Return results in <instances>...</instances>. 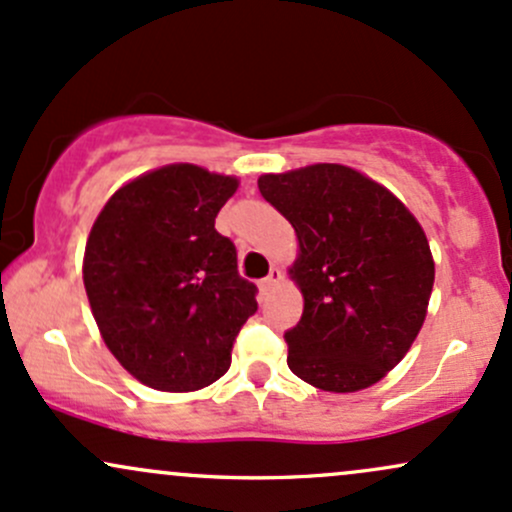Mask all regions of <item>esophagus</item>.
<instances>
[{
  "label": "esophagus",
  "mask_w": 512,
  "mask_h": 512,
  "mask_svg": "<svg viewBox=\"0 0 512 512\" xmlns=\"http://www.w3.org/2000/svg\"><path fill=\"white\" fill-rule=\"evenodd\" d=\"M280 280H283V273H280V268H271V273H268V276L263 278L261 283H258V290H261V295L271 293V290L276 288Z\"/></svg>",
  "instance_id": "obj_1"
}]
</instances>
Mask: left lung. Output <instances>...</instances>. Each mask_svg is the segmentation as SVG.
<instances>
[{"label":"left lung","mask_w":512,"mask_h":512,"mask_svg":"<svg viewBox=\"0 0 512 512\" xmlns=\"http://www.w3.org/2000/svg\"><path fill=\"white\" fill-rule=\"evenodd\" d=\"M258 190L293 224L302 293L288 366L327 393H356L388 376L427 317L434 258L408 207L342 163L263 173Z\"/></svg>","instance_id":"obj_1"}]
</instances>
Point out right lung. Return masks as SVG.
<instances>
[{
	"instance_id": "add662e5",
	"label": "right lung",
	"mask_w": 512,
	"mask_h": 512,
	"mask_svg": "<svg viewBox=\"0 0 512 512\" xmlns=\"http://www.w3.org/2000/svg\"><path fill=\"white\" fill-rule=\"evenodd\" d=\"M236 188L234 175L170 163L124 183L92 224L82 258L92 317L148 388L192 393L222 378L258 310L234 244L214 229Z\"/></svg>"
}]
</instances>
